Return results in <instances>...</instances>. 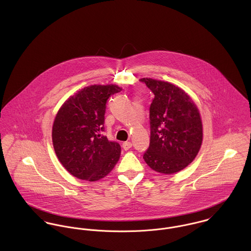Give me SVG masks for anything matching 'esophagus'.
Here are the masks:
<instances>
[{
	"mask_svg": "<svg viewBox=\"0 0 251 251\" xmlns=\"http://www.w3.org/2000/svg\"><path fill=\"white\" fill-rule=\"evenodd\" d=\"M132 147V144H131V142H128V141H126V142H124L123 143V148H124V150H129L130 148Z\"/></svg>",
	"mask_w": 251,
	"mask_h": 251,
	"instance_id": "esophagus-1",
	"label": "esophagus"
}]
</instances>
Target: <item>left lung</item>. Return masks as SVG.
<instances>
[{
	"label": "left lung",
	"mask_w": 251,
	"mask_h": 251,
	"mask_svg": "<svg viewBox=\"0 0 251 251\" xmlns=\"http://www.w3.org/2000/svg\"><path fill=\"white\" fill-rule=\"evenodd\" d=\"M153 93L150 106L151 140L144 160L154 171L174 174L193 161L203 140L199 110L190 97L169 82L142 78Z\"/></svg>",
	"instance_id": "left-lung-1"
}]
</instances>
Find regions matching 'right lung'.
<instances>
[{"label":"right lung","mask_w":251,"mask_h":251,"mask_svg":"<svg viewBox=\"0 0 251 251\" xmlns=\"http://www.w3.org/2000/svg\"><path fill=\"white\" fill-rule=\"evenodd\" d=\"M122 91L117 85H91L70 97L52 127L56 155L72 176L96 181L113 170L121 146L103 136L107 100Z\"/></svg>","instance_id":"1"}]
</instances>
